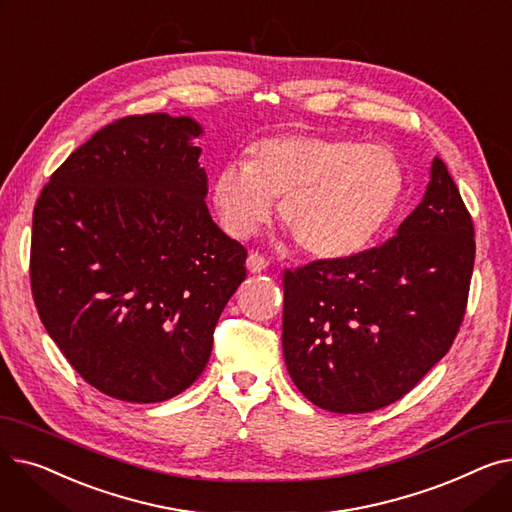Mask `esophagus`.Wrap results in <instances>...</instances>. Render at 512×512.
Listing matches in <instances>:
<instances>
[{
    "label": "esophagus",
    "instance_id": "esophagus-1",
    "mask_svg": "<svg viewBox=\"0 0 512 512\" xmlns=\"http://www.w3.org/2000/svg\"><path fill=\"white\" fill-rule=\"evenodd\" d=\"M267 259L265 257H261L259 253H251L249 257H247V270L251 272V274H261V272H265L267 270Z\"/></svg>",
    "mask_w": 512,
    "mask_h": 512
}]
</instances>
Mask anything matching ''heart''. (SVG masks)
<instances>
[{
    "label": "heart",
    "instance_id": "b5f03b06",
    "mask_svg": "<svg viewBox=\"0 0 512 512\" xmlns=\"http://www.w3.org/2000/svg\"><path fill=\"white\" fill-rule=\"evenodd\" d=\"M405 193V168L386 145L278 134L261 139L249 161H228L213 178L211 195L224 230L251 236L280 199V220L315 259L361 253L396 211Z\"/></svg>",
    "mask_w": 512,
    "mask_h": 512
}]
</instances>
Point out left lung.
Wrapping results in <instances>:
<instances>
[{
  "label": "left lung",
  "instance_id": "8db88e82",
  "mask_svg": "<svg viewBox=\"0 0 512 512\" xmlns=\"http://www.w3.org/2000/svg\"><path fill=\"white\" fill-rule=\"evenodd\" d=\"M473 261L471 215L434 157L396 236L284 272L282 348L294 386L332 413L378 411L405 396L452 346Z\"/></svg>",
  "mask_w": 512,
  "mask_h": 512
}]
</instances>
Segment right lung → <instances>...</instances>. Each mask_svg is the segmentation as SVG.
<instances>
[{
    "label": "right lung",
    "instance_id": "right-lung-1",
    "mask_svg": "<svg viewBox=\"0 0 512 512\" xmlns=\"http://www.w3.org/2000/svg\"><path fill=\"white\" fill-rule=\"evenodd\" d=\"M188 116L103 126L33 211L31 286L64 357L99 392L161 402L203 373L247 251L211 220Z\"/></svg>",
    "mask_w": 512,
    "mask_h": 512
}]
</instances>
